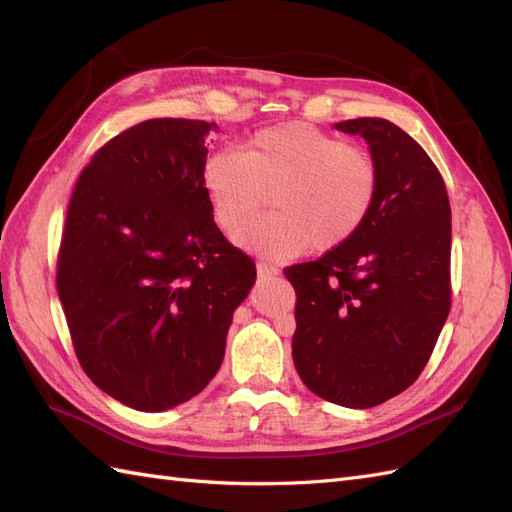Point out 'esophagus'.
<instances>
[{
  "instance_id": "esophagus-1",
  "label": "esophagus",
  "mask_w": 512,
  "mask_h": 512,
  "mask_svg": "<svg viewBox=\"0 0 512 512\" xmlns=\"http://www.w3.org/2000/svg\"><path fill=\"white\" fill-rule=\"evenodd\" d=\"M256 271H258V277H273V275H277V269L273 265H267V262H258Z\"/></svg>"
}]
</instances>
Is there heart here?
<instances>
[{
  "mask_svg": "<svg viewBox=\"0 0 512 512\" xmlns=\"http://www.w3.org/2000/svg\"><path fill=\"white\" fill-rule=\"evenodd\" d=\"M213 222L224 232L274 192L276 213L239 228L232 243L267 260H292L348 243L374 211L380 170L361 147L312 123L288 121L254 132L239 151L218 149L200 168Z\"/></svg>",
  "mask_w": 512,
  "mask_h": 512,
  "instance_id": "heart-1",
  "label": "heart"
}]
</instances>
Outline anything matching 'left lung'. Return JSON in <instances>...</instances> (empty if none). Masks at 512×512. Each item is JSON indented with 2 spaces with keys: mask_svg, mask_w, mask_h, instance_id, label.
<instances>
[{
  "mask_svg": "<svg viewBox=\"0 0 512 512\" xmlns=\"http://www.w3.org/2000/svg\"><path fill=\"white\" fill-rule=\"evenodd\" d=\"M335 130L365 138L380 190L348 243L284 269L297 292L292 361L318 397L374 408L421 376L451 309V205L436 164L395 123Z\"/></svg>",
  "mask_w": 512,
  "mask_h": 512,
  "instance_id": "obj_1",
  "label": "left lung"
}]
</instances>
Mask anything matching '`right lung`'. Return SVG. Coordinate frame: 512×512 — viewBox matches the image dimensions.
<instances>
[{
    "label": "right lung",
    "mask_w": 512,
    "mask_h": 512,
    "mask_svg": "<svg viewBox=\"0 0 512 512\" xmlns=\"http://www.w3.org/2000/svg\"><path fill=\"white\" fill-rule=\"evenodd\" d=\"M218 123L149 119L96 151L70 198L57 292L100 391L164 412L218 374L256 265L215 226L200 181Z\"/></svg>",
    "instance_id": "right-lung-1"
}]
</instances>
